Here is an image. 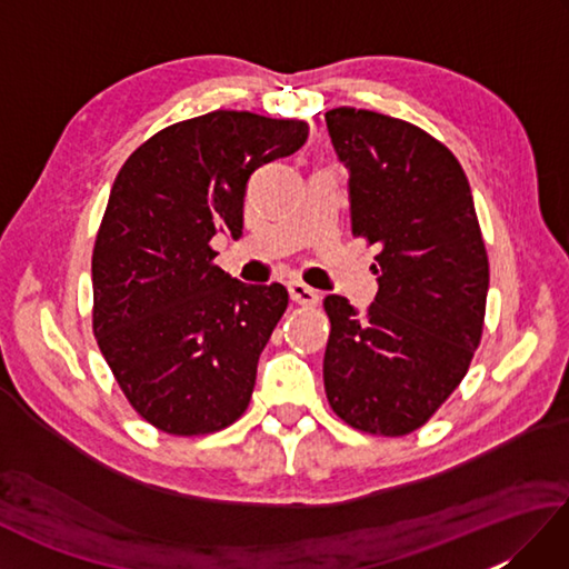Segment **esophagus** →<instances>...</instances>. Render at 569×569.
<instances>
[{
	"label": "esophagus",
	"mask_w": 569,
	"mask_h": 569,
	"mask_svg": "<svg viewBox=\"0 0 569 569\" xmlns=\"http://www.w3.org/2000/svg\"><path fill=\"white\" fill-rule=\"evenodd\" d=\"M288 291H291L293 303L303 306V308H316V306L320 303V296H318L316 288H310V286H306V283H300V281L288 286Z\"/></svg>",
	"instance_id": "1"
}]
</instances>
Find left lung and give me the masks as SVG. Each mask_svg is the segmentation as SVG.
I'll use <instances>...</instances> for the list:
<instances>
[{"mask_svg": "<svg viewBox=\"0 0 569 569\" xmlns=\"http://www.w3.org/2000/svg\"><path fill=\"white\" fill-rule=\"evenodd\" d=\"M349 168L352 234L377 244L379 293L365 316L342 296L330 318L325 393L337 418L401 438L462 383L485 332L489 257L469 180L442 141L355 107L325 114Z\"/></svg>", "mask_w": 569, "mask_h": 569, "instance_id": "left-lung-1", "label": "left lung"}]
</instances>
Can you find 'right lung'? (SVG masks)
I'll return each instance as SVG.
<instances>
[{
    "label": "right lung",
    "mask_w": 569,
    "mask_h": 569,
    "mask_svg": "<svg viewBox=\"0 0 569 569\" xmlns=\"http://www.w3.org/2000/svg\"><path fill=\"white\" fill-rule=\"evenodd\" d=\"M306 139L303 119L217 110L156 131L119 168L92 249V332L156 430L198 438L244 416L288 291L229 278L210 241L241 234L249 176Z\"/></svg>",
    "instance_id": "add662e5"
}]
</instances>
